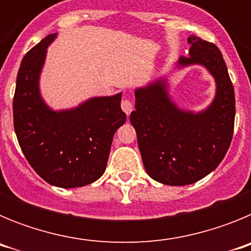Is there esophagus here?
<instances>
[{
    "label": "esophagus",
    "instance_id": "34e87169",
    "mask_svg": "<svg viewBox=\"0 0 251 251\" xmlns=\"http://www.w3.org/2000/svg\"><path fill=\"white\" fill-rule=\"evenodd\" d=\"M121 106H122V109H123V112L127 115H129L130 112L133 110V104L132 101L129 100V98H123V100H122L121 103Z\"/></svg>",
    "mask_w": 251,
    "mask_h": 251
}]
</instances>
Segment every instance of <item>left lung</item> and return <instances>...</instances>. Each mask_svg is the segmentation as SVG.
Listing matches in <instances>:
<instances>
[{
    "mask_svg": "<svg viewBox=\"0 0 251 251\" xmlns=\"http://www.w3.org/2000/svg\"><path fill=\"white\" fill-rule=\"evenodd\" d=\"M190 56L177 66L202 65L216 81L212 103L199 113L179 109L171 100L166 79L138 88L130 123L137 132L147 174L163 185L197 182L220 165L234 133L235 94L223 54L215 44L200 37L187 39Z\"/></svg>",
    "mask_w": 251,
    "mask_h": 251,
    "instance_id": "obj_1",
    "label": "left lung"
}]
</instances>
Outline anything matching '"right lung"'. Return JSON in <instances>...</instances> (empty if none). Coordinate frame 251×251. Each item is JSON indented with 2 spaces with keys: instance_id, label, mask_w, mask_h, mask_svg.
Segmentation results:
<instances>
[{
  "instance_id": "right-lung-1",
  "label": "right lung",
  "mask_w": 251,
  "mask_h": 251,
  "mask_svg": "<svg viewBox=\"0 0 251 251\" xmlns=\"http://www.w3.org/2000/svg\"><path fill=\"white\" fill-rule=\"evenodd\" d=\"M56 34L43 39L24 56L13 97L17 141L35 172L63 188L86 186L100 178L115 130L127 115L122 93L95 97L66 110H52L41 98L40 73Z\"/></svg>"
}]
</instances>
